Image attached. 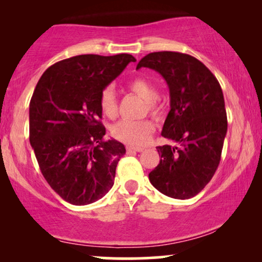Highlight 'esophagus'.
I'll list each match as a JSON object with an SVG mask.
<instances>
[{
	"mask_svg": "<svg viewBox=\"0 0 262 262\" xmlns=\"http://www.w3.org/2000/svg\"><path fill=\"white\" fill-rule=\"evenodd\" d=\"M126 150H127V152H132V151H137V152H141V151H143V150H144V148H141V146H127L126 148Z\"/></svg>",
	"mask_w": 262,
	"mask_h": 262,
	"instance_id": "1",
	"label": "esophagus"
}]
</instances>
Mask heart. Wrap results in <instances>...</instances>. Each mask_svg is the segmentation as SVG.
<instances>
[{"label": "heart", "instance_id": "1", "mask_svg": "<svg viewBox=\"0 0 262 262\" xmlns=\"http://www.w3.org/2000/svg\"><path fill=\"white\" fill-rule=\"evenodd\" d=\"M128 88L146 101L149 111L157 114L160 107L156 100L159 99V92L151 82L143 77H137L128 83ZM100 108L102 113L110 119H114L118 116V102L116 94L112 88L103 89L100 95ZM155 130V125L151 120H120L112 127L114 138L126 144L139 146L145 144L150 136Z\"/></svg>", "mask_w": 262, "mask_h": 262}]
</instances>
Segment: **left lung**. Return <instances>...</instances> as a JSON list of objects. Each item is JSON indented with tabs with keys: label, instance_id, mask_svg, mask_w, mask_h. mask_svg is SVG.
Masks as SVG:
<instances>
[{
	"label": "left lung",
	"instance_id": "left-lung-1",
	"mask_svg": "<svg viewBox=\"0 0 262 262\" xmlns=\"http://www.w3.org/2000/svg\"><path fill=\"white\" fill-rule=\"evenodd\" d=\"M141 68L167 82L170 111L161 135L175 143L157 146L161 160L149 180L164 195L189 199L209 184L221 161L228 121L220 82L200 60L180 52L149 53Z\"/></svg>",
	"mask_w": 262,
	"mask_h": 262
}]
</instances>
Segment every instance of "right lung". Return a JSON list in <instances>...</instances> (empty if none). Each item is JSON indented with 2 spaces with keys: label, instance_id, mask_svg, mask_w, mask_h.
<instances>
[{
  "label": "right lung",
  "instance_id": "right-lung-1",
  "mask_svg": "<svg viewBox=\"0 0 262 262\" xmlns=\"http://www.w3.org/2000/svg\"><path fill=\"white\" fill-rule=\"evenodd\" d=\"M134 56L80 55L41 75L30 102V143L51 188L73 205H88L112 188L124 144L103 141L100 95Z\"/></svg>",
  "mask_w": 262,
  "mask_h": 262
}]
</instances>
